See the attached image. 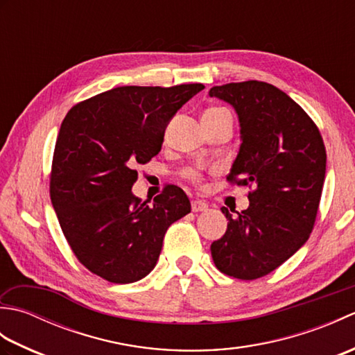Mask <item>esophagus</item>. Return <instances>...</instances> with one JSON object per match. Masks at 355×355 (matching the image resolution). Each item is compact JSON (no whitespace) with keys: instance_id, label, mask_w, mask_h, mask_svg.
<instances>
[{"instance_id":"obj_1","label":"esophagus","mask_w":355,"mask_h":355,"mask_svg":"<svg viewBox=\"0 0 355 355\" xmlns=\"http://www.w3.org/2000/svg\"><path fill=\"white\" fill-rule=\"evenodd\" d=\"M191 206H192L193 212H202V210H207V207H209L206 202L201 201V200H192Z\"/></svg>"}]
</instances>
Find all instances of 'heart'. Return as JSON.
Listing matches in <instances>:
<instances>
[{"instance_id":"1","label":"heart","mask_w":355,"mask_h":355,"mask_svg":"<svg viewBox=\"0 0 355 355\" xmlns=\"http://www.w3.org/2000/svg\"><path fill=\"white\" fill-rule=\"evenodd\" d=\"M218 114H230V112L225 110V108H221V107H214V108H209L205 114H202V117L205 116H218ZM184 177L189 180V182H192V183H200L201 182V173H200V171H197V169H193V168H189V169H186L184 171Z\"/></svg>"}]
</instances>
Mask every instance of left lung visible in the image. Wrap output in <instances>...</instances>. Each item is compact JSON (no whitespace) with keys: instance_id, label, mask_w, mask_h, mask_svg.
<instances>
[{"instance_id":"8db88e82","label":"left lung","mask_w":355,"mask_h":355,"mask_svg":"<svg viewBox=\"0 0 355 355\" xmlns=\"http://www.w3.org/2000/svg\"><path fill=\"white\" fill-rule=\"evenodd\" d=\"M209 94L229 102L241 125L230 184L248 186V206L232 215L210 245L221 273L253 281L296 253L313 232L327 171V150L313 119L275 85L232 82Z\"/></svg>"}]
</instances>
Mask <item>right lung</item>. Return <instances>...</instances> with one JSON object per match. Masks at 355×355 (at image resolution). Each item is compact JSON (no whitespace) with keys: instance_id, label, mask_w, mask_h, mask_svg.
<instances>
[{"instance_id":"add662e5","label":"right lung","mask_w":355,"mask_h":355,"mask_svg":"<svg viewBox=\"0 0 355 355\" xmlns=\"http://www.w3.org/2000/svg\"><path fill=\"white\" fill-rule=\"evenodd\" d=\"M205 88L117 87L67 112L50 172V198L78 261L105 281L131 284L155 267L164 233L191 212L168 184L153 205L134 197L137 166L160 153L173 114Z\"/></svg>"}]
</instances>
